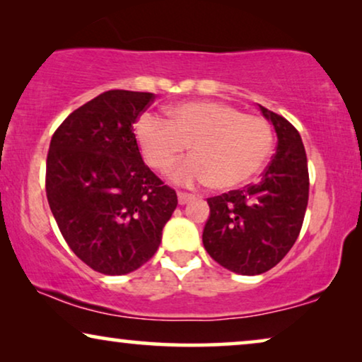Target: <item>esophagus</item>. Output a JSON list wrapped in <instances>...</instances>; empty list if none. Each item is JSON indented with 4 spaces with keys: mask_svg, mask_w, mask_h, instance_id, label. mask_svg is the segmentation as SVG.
Returning a JSON list of instances; mask_svg holds the SVG:
<instances>
[{
    "mask_svg": "<svg viewBox=\"0 0 362 362\" xmlns=\"http://www.w3.org/2000/svg\"><path fill=\"white\" fill-rule=\"evenodd\" d=\"M177 197H178V204L180 205H185L187 202H190L192 199H194V195L187 194V192H178Z\"/></svg>",
    "mask_w": 362,
    "mask_h": 362,
    "instance_id": "obj_1",
    "label": "esophagus"
}]
</instances>
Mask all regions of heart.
<instances>
[{
	"mask_svg": "<svg viewBox=\"0 0 362 362\" xmlns=\"http://www.w3.org/2000/svg\"><path fill=\"white\" fill-rule=\"evenodd\" d=\"M167 115H142L136 137L146 162L158 172H167L190 146L192 157L172 172L178 184L211 182L220 190L235 189L252 180L272 153L269 124L235 105L184 103Z\"/></svg>",
	"mask_w": 362,
	"mask_h": 362,
	"instance_id": "b5f03b06",
	"label": "heart"
}]
</instances>
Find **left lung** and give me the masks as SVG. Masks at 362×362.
<instances>
[{
    "instance_id": "8db88e82",
    "label": "left lung",
    "mask_w": 362,
    "mask_h": 362,
    "mask_svg": "<svg viewBox=\"0 0 362 362\" xmlns=\"http://www.w3.org/2000/svg\"><path fill=\"white\" fill-rule=\"evenodd\" d=\"M278 136L276 153L258 184L206 199V253L240 274H259L285 258L300 235L310 197L308 158L300 132L283 115L259 105Z\"/></svg>"
}]
</instances>
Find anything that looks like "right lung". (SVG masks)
<instances>
[{"label":"right lung","instance_id":"right-lung-1","mask_svg":"<svg viewBox=\"0 0 362 362\" xmlns=\"http://www.w3.org/2000/svg\"><path fill=\"white\" fill-rule=\"evenodd\" d=\"M152 93L114 89L62 120L46 160V195L66 243L104 274H125L153 257L177 206L175 190L142 160L134 122Z\"/></svg>","mask_w":362,"mask_h":362}]
</instances>
